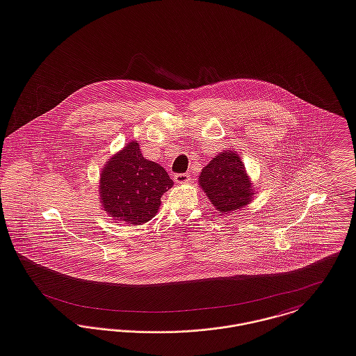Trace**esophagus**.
Segmentation results:
<instances>
[{
	"label": "esophagus",
	"mask_w": 356,
	"mask_h": 356,
	"mask_svg": "<svg viewBox=\"0 0 356 356\" xmlns=\"http://www.w3.org/2000/svg\"><path fill=\"white\" fill-rule=\"evenodd\" d=\"M174 181L177 184H186L191 181V175L188 172H184V174H175L174 175Z\"/></svg>",
	"instance_id": "obj_1"
}]
</instances>
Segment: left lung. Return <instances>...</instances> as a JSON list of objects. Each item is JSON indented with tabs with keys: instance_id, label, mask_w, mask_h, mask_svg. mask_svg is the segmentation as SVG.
<instances>
[{
	"instance_id": "1",
	"label": "left lung",
	"mask_w": 356,
	"mask_h": 356,
	"mask_svg": "<svg viewBox=\"0 0 356 356\" xmlns=\"http://www.w3.org/2000/svg\"><path fill=\"white\" fill-rule=\"evenodd\" d=\"M200 186L225 215L248 205L254 194L243 163L232 151L219 154L202 168Z\"/></svg>"
}]
</instances>
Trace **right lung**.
<instances>
[{"mask_svg":"<svg viewBox=\"0 0 356 356\" xmlns=\"http://www.w3.org/2000/svg\"><path fill=\"white\" fill-rule=\"evenodd\" d=\"M172 185L162 165L144 159L138 143L131 141L103 168L99 193L108 215L138 226L156 215Z\"/></svg>","mask_w":356,"mask_h":356,"instance_id":"1","label":"right lung"}]
</instances>
